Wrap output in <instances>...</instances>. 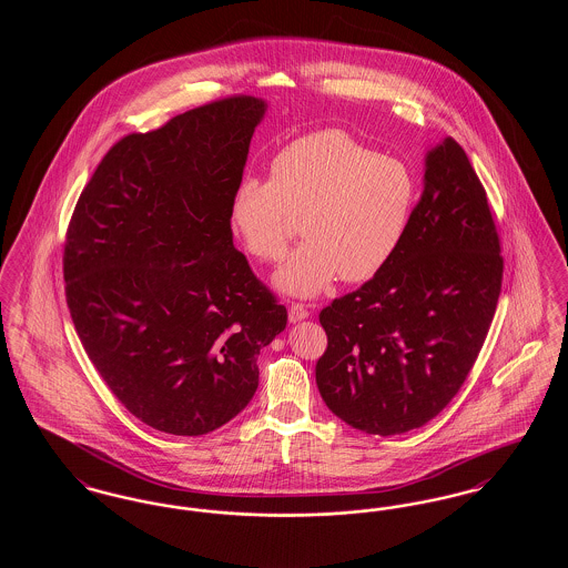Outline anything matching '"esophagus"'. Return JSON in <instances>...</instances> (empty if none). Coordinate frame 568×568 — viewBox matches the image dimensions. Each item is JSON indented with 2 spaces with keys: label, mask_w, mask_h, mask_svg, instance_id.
<instances>
[{
  "label": "esophagus",
  "mask_w": 568,
  "mask_h": 568,
  "mask_svg": "<svg viewBox=\"0 0 568 568\" xmlns=\"http://www.w3.org/2000/svg\"><path fill=\"white\" fill-rule=\"evenodd\" d=\"M308 315H311V311H308V306H304V304H292V306H290V322H292V324L304 322Z\"/></svg>",
  "instance_id": "1"
}]
</instances>
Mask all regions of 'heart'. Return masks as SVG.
<instances>
[{
  "instance_id": "b5f03b06",
  "label": "heart",
  "mask_w": 568,
  "mask_h": 568,
  "mask_svg": "<svg viewBox=\"0 0 568 568\" xmlns=\"http://www.w3.org/2000/svg\"><path fill=\"white\" fill-rule=\"evenodd\" d=\"M413 206L415 179L405 163L345 132L322 130L278 151L268 181H239L230 225L248 255L276 262L292 236V216H300L304 241L274 272V287L315 297L338 276L347 283L377 276L405 241Z\"/></svg>"
}]
</instances>
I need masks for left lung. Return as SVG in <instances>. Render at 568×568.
Here are the masks:
<instances>
[{
  "label": "left lung",
  "mask_w": 568,
  "mask_h": 568,
  "mask_svg": "<svg viewBox=\"0 0 568 568\" xmlns=\"http://www.w3.org/2000/svg\"><path fill=\"white\" fill-rule=\"evenodd\" d=\"M503 283L487 195L454 138L428 149L424 191L394 260L325 306L315 378L355 430L408 433L458 394L484 347Z\"/></svg>",
  "instance_id": "obj_1"
}]
</instances>
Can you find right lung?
<instances>
[{"mask_svg":"<svg viewBox=\"0 0 568 568\" xmlns=\"http://www.w3.org/2000/svg\"><path fill=\"white\" fill-rule=\"evenodd\" d=\"M268 104L227 98L119 140L79 197L65 297L110 392L160 433L209 434L260 381L287 311L234 246L230 200Z\"/></svg>","mask_w":568,"mask_h":568,"instance_id":"1","label":"right lung"}]
</instances>
